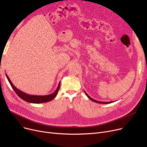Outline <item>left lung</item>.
Returning a JSON list of instances; mask_svg holds the SVG:
<instances>
[{
	"instance_id": "left-lung-1",
	"label": "left lung",
	"mask_w": 147,
	"mask_h": 147,
	"mask_svg": "<svg viewBox=\"0 0 147 147\" xmlns=\"http://www.w3.org/2000/svg\"><path fill=\"white\" fill-rule=\"evenodd\" d=\"M84 92H85V94H86V95H87V96L90 99V100H92V101H94V102H97V103H99V104H110V103H112V102H114V101H111V102H101V101H96V100H95V99H92L91 97H90L88 94H87V93L86 92L84 91Z\"/></svg>"
}]
</instances>
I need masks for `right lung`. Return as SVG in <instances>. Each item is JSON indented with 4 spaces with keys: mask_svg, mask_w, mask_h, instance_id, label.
Instances as JSON below:
<instances>
[{
    "mask_svg": "<svg viewBox=\"0 0 147 147\" xmlns=\"http://www.w3.org/2000/svg\"><path fill=\"white\" fill-rule=\"evenodd\" d=\"M6 76L11 86H12V89H13V90L15 92L18 96L21 98L22 99L24 100V101L30 102V103H34V104H38V103H43V102H49L51 100H52L53 98H55V97L57 96L58 90L59 89V87H60V83H59L58 86L57 88V89L55 90V91L53 92L52 94L48 95H44V96H38V95H28L27 94L24 93L22 91H21L20 90H19L18 89H17L16 87H15L13 83H12V82L11 81V80L9 79V77L7 76V75L6 74Z\"/></svg>",
    "mask_w": 147,
    "mask_h": 147,
    "instance_id": "right-lung-1",
    "label": "right lung"
}]
</instances>
